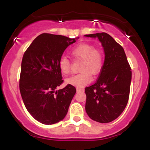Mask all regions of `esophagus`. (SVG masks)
<instances>
[{"label": "esophagus", "mask_w": 150, "mask_h": 150, "mask_svg": "<svg viewBox=\"0 0 150 150\" xmlns=\"http://www.w3.org/2000/svg\"><path fill=\"white\" fill-rule=\"evenodd\" d=\"M82 91H84L83 89H81V88H77V92H82Z\"/></svg>", "instance_id": "1"}]
</instances>
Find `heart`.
<instances>
[{
	"label": "heart",
	"instance_id": "b5f03b06",
	"mask_svg": "<svg viewBox=\"0 0 150 150\" xmlns=\"http://www.w3.org/2000/svg\"><path fill=\"white\" fill-rule=\"evenodd\" d=\"M71 53L75 57L82 61L80 70L82 72L66 79V83L77 87H82L92 80L90 73L97 75L102 68L104 56L99 50L94 49L92 45L86 43L79 44L72 50ZM58 67L63 74L70 73V61L65 56L60 58Z\"/></svg>",
	"mask_w": 150,
	"mask_h": 150
}]
</instances>
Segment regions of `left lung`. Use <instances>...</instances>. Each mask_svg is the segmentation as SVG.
Wrapping results in <instances>:
<instances>
[{
	"label": "left lung",
	"mask_w": 150,
	"mask_h": 150,
	"mask_svg": "<svg viewBox=\"0 0 150 150\" xmlns=\"http://www.w3.org/2000/svg\"><path fill=\"white\" fill-rule=\"evenodd\" d=\"M97 38L104 48V63L94 85L86 87L85 111L89 118L101 123L116 119L128 101L132 72L124 49L105 32L86 34Z\"/></svg>",
	"instance_id": "1"
}]
</instances>
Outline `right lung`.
<instances>
[{
    "mask_svg": "<svg viewBox=\"0 0 150 150\" xmlns=\"http://www.w3.org/2000/svg\"><path fill=\"white\" fill-rule=\"evenodd\" d=\"M79 37L44 33L32 42L22 57L20 91L26 108L40 123L51 125L61 121L68 113L76 89L61 85L58 62L63 52Z\"/></svg>",
    "mask_w": 150,
    "mask_h": 150,
    "instance_id": "right-lung-1",
    "label": "right lung"
}]
</instances>
